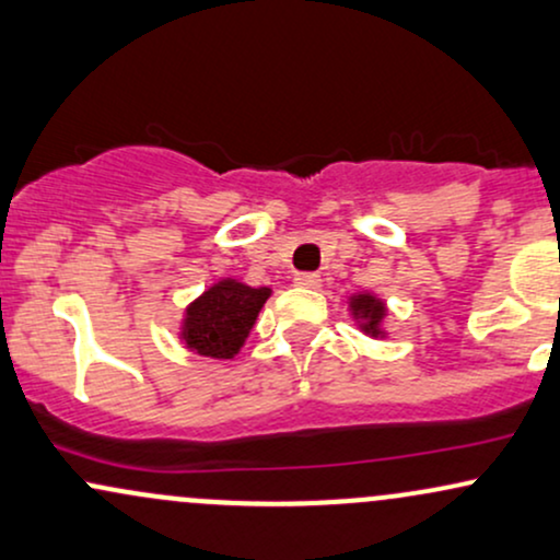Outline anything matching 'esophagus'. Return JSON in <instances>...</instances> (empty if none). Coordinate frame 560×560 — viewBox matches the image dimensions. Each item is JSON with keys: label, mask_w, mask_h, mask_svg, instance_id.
I'll use <instances>...</instances> for the list:
<instances>
[{"label": "esophagus", "mask_w": 560, "mask_h": 560, "mask_svg": "<svg viewBox=\"0 0 560 560\" xmlns=\"http://www.w3.org/2000/svg\"><path fill=\"white\" fill-rule=\"evenodd\" d=\"M293 282L299 288H308V291H314V288H319L322 285V280H319V275H314V272H299L293 278Z\"/></svg>", "instance_id": "34e87169"}]
</instances>
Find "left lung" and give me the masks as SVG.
<instances>
[{
	"instance_id": "obj_1",
	"label": "left lung",
	"mask_w": 560,
	"mask_h": 560,
	"mask_svg": "<svg viewBox=\"0 0 560 560\" xmlns=\"http://www.w3.org/2000/svg\"><path fill=\"white\" fill-rule=\"evenodd\" d=\"M348 306H351L353 319L359 322L361 330L372 335V338H383V319L387 314L383 299H377L374 293H357L348 299Z\"/></svg>"
}]
</instances>
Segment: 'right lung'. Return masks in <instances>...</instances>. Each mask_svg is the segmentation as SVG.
Here are the masks:
<instances>
[{
    "instance_id": "obj_1",
    "label": "right lung",
    "mask_w": 560,
    "mask_h": 560,
    "mask_svg": "<svg viewBox=\"0 0 560 560\" xmlns=\"http://www.w3.org/2000/svg\"><path fill=\"white\" fill-rule=\"evenodd\" d=\"M269 288H252L233 278L217 280L186 308L180 340L199 357L233 359L246 343Z\"/></svg>"
}]
</instances>
